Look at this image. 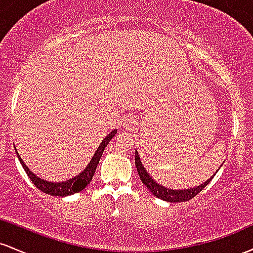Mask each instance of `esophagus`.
Listing matches in <instances>:
<instances>
[{
	"label": "esophagus",
	"mask_w": 253,
	"mask_h": 253,
	"mask_svg": "<svg viewBox=\"0 0 253 253\" xmlns=\"http://www.w3.org/2000/svg\"><path fill=\"white\" fill-rule=\"evenodd\" d=\"M136 125V120L134 118H128V119H126V120H125V128L126 129H132V128H134V126Z\"/></svg>",
	"instance_id": "obj_1"
}]
</instances>
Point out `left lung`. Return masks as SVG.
<instances>
[{
    "mask_svg": "<svg viewBox=\"0 0 253 253\" xmlns=\"http://www.w3.org/2000/svg\"><path fill=\"white\" fill-rule=\"evenodd\" d=\"M135 167H136V171H138L139 177H140L141 182L144 183L145 187L149 189L153 195L158 197V199L164 200V201L168 202H185V201H189V200L195 197L200 191L203 190V188L207 187L208 183L211 181V178L206 181L203 184L201 185H197L195 188H191V189L188 190H171L168 189V188L162 187V185L157 184V183L153 181L152 177H151L149 173L146 172L145 168L143 167L140 161V157H139L138 152L135 151Z\"/></svg>",
    "mask_w": 253,
    "mask_h": 253,
    "instance_id": "obj_1",
    "label": "left lung"
}]
</instances>
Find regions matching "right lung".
I'll use <instances>...</instances> for the list:
<instances>
[{"label": "right lung", "mask_w": 253, "mask_h": 253, "mask_svg": "<svg viewBox=\"0 0 253 253\" xmlns=\"http://www.w3.org/2000/svg\"><path fill=\"white\" fill-rule=\"evenodd\" d=\"M115 134H117V130H113V132H110V134L107 135L106 138L103 139V141L101 143L100 146H98L97 151L95 152L94 157H92V159L90 161L88 167L85 168V170H84L82 173H80L78 176L74 177V178L69 179V181H66V182L52 183V182L43 181V179L39 178V177H37L36 175H34V173L32 172V171L28 169L27 167H26L24 162H22L21 157L19 156V153L16 152V155H17V157H19L20 162H21L22 168H24L26 172H27L28 177L31 178L32 183L36 185L38 189L42 190V193L48 194V195H52V196H68V195H72V194H75V193H80V191H82L84 188H85L86 185L91 182L92 176H94L95 171H96L98 162H100L101 157H102L104 147L108 145V143L112 140V138Z\"/></svg>", "instance_id": "obj_1"}]
</instances>
